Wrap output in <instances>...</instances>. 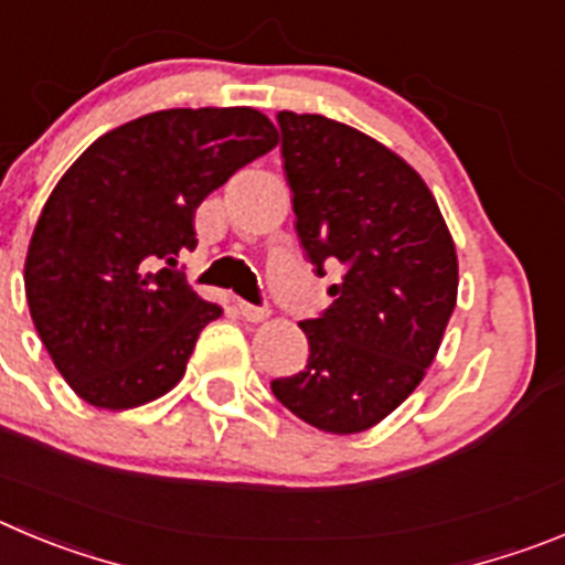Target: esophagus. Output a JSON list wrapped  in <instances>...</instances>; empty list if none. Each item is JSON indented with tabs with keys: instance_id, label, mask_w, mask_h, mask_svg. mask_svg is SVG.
Wrapping results in <instances>:
<instances>
[{
	"instance_id": "esophagus-1",
	"label": "esophagus",
	"mask_w": 565,
	"mask_h": 565,
	"mask_svg": "<svg viewBox=\"0 0 565 565\" xmlns=\"http://www.w3.org/2000/svg\"><path fill=\"white\" fill-rule=\"evenodd\" d=\"M237 308H241V317L248 319V322H263V319L268 317V308H260V305H252V302H237Z\"/></svg>"
}]
</instances>
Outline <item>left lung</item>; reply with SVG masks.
Listing matches in <instances>:
<instances>
[{"instance_id":"1","label":"left lung","mask_w":565,"mask_h":565,"mask_svg":"<svg viewBox=\"0 0 565 565\" xmlns=\"http://www.w3.org/2000/svg\"><path fill=\"white\" fill-rule=\"evenodd\" d=\"M277 126L305 260L341 277L333 302L299 322L305 370L271 392L310 426L359 434L431 366L457 305V248L426 181L390 148L322 114L279 111Z\"/></svg>"}]
</instances>
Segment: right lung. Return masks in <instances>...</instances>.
<instances>
[{
	"label": "right lung",
	"mask_w": 565,
	"mask_h": 565,
	"mask_svg": "<svg viewBox=\"0 0 565 565\" xmlns=\"http://www.w3.org/2000/svg\"><path fill=\"white\" fill-rule=\"evenodd\" d=\"M277 145L255 108H164L103 134L46 199L24 260L30 317L66 384L97 408L173 390L221 317L175 268L195 210Z\"/></svg>",
	"instance_id": "1"
}]
</instances>
